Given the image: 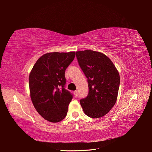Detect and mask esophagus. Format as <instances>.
<instances>
[{"label": "esophagus", "mask_w": 152, "mask_h": 152, "mask_svg": "<svg viewBox=\"0 0 152 152\" xmlns=\"http://www.w3.org/2000/svg\"><path fill=\"white\" fill-rule=\"evenodd\" d=\"M74 94H75V97H77V96H78V92H77V90H76V91H75L74 92Z\"/></svg>", "instance_id": "esophagus-1"}]
</instances>
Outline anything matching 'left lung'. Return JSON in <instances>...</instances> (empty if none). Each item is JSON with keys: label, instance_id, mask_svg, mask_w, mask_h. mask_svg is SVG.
<instances>
[{"label": "left lung", "instance_id": "obj_1", "mask_svg": "<svg viewBox=\"0 0 152 152\" xmlns=\"http://www.w3.org/2000/svg\"><path fill=\"white\" fill-rule=\"evenodd\" d=\"M77 62L88 78L89 92L81 99L84 113L91 118L107 114L115 105L120 76L110 59L100 52L92 50L76 51Z\"/></svg>", "mask_w": 152, "mask_h": 152}]
</instances>
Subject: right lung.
Here are the masks:
<instances>
[{"label":"right lung","mask_w":152,"mask_h":152,"mask_svg":"<svg viewBox=\"0 0 152 152\" xmlns=\"http://www.w3.org/2000/svg\"><path fill=\"white\" fill-rule=\"evenodd\" d=\"M75 55V51L46 53L38 59L30 72L32 103L38 114L49 122H60L67 115L73 96L65 89L64 74Z\"/></svg>","instance_id":"1"}]
</instances>
